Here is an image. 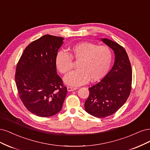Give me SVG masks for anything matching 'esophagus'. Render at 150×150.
I'll list each match as a JSON object with an SVG mask.
<instances>
[{"label": "esophagus", "mask_w": 150, "mask_h": 150, "mask_svg": "<svg viewBox=\"0 0 150 150\" xmlns=\"http://www.w3.org/2000/svg\"><path fill=\"white\" fill-rule=\"evenodd\" d=\"M77 88L75 87H71V86H67V90L69 91H74L75 90H76Z\"/></svg>", "instance_id": "1"}]
</instances>
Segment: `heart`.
Segmentation results:
<instances>
[{
  "label": "heart",
  "instance_id": "heart-1",
  "mask_svg": "<svg viewBox=\"0 0 150 150\" xmlns=\"http://www.w3.org/2000/svg\"><path fill=\"white\" fill-rule=\"evenodd\" d=\"M70 55L59 52L55 57V65L61 74H67L74 68L72 59L79 61V69L64 78L65 83L79 86L101 79L108 71L112 61V54L107 46H98L91 42H80L70 48Z\"/></svg>",
  "mask_w": 150,
  "mask_h": 150
}]
</instances>
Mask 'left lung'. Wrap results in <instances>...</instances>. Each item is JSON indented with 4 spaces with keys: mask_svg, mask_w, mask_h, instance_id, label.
<instances>
[{
    "mask_svg": "<svg viewBox=\"0 0 150 150\" xmlns=\"http://www.w3.org/2000/svg\"><path fill=\"white\" fill-rule=\"evenodd\" d=\"M115 53L112 69L99 83L89 88L85 111L97 118L115 113L126 102L132 89V70L127 52L117 42L101 38Z\"/></svg>",
    "mask_w": 150,
    "mask_h": 150,
    "instance_id": "1",
    "label": "left lung"
}]
</instances>
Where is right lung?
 <instances>
[{"label": "right lung", "mask_w": 150, "mask_h": 150, "mask_svg": "<svg viewBox=\"0 0 150 150\" xmlns=\"http://www.w3.org/2000/svg\"><path fill=\"white\" fill-rule=\"evenodd\" d=\"M64 38L45 35L24 50L16 67L15 81L26 108L40 117L62 110L67 89L57 74L55 57Z\"/></svg>", "instance_id": "right-lung-1"}]
</instances>
